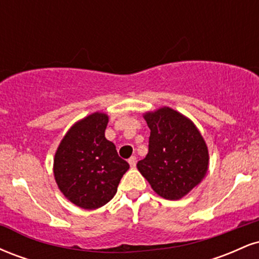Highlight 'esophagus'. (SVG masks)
<instances>
[{"label": "esophagus", "instance_id": "esophagus-1", "mask_svg": "<svg viewBox=\"0 0 259 259\" xmlns=\"http://www.w3.org/2000/svg\"><path fill=\"white\" fill-rule=\"evenodd\" d=\"M127 162H129V164H130V167L132 168H135V165H136V157H130L129 158V160H127Z\"/></svg>", "mask_w": 259, "mask_h": 259}]
</instances>
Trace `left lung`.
<instances>
[{
	"label": "left lung",
	"mask_w": 259,
	"mask_h": 259,
	"mask_svg": "<svg viewBox=\"0 0 259 259\" xmlns=\"http://www.w3.org/2000/svg\"><path fill=\"white\" fill-rule=\"evenodd\" d=\"M144 118L151 130L148 153L136 167L157 195L180 200L207 173L206 142L189 118L169 107L145 113Z\"/></svg>",
	"instance_id": "1"
}]
</instances>
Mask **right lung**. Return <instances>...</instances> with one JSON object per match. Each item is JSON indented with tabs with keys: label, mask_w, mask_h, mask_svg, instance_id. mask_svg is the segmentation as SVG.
I'll list each match as a JSON object with an SVG mask.
<instances>
[{
	"label": "right lung",
	"mask_w": 259,
	"mask_h": 259,
	"mask_svg": "<svg viewBox=\"0 0 259 259\" xmlns=\"http://www.w3.org/2000/svg\"><path fill=\"white\" fill-rule=\"evenodd\" d=\"M106 113L95 112L68 130L56 151L53 174L61 192L84 209H96L114 197L129 169L106 139Z\"/></svg>",
	"instance_id": "add662e5"
}]
</instances>
